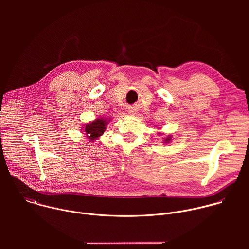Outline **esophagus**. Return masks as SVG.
<instances>
[{"label":"esophagus","instance_id":"1","mask_svg":"<svg viewBox=\"0 0 249 249\" xmlns=\"http://www.w3.org/2000/svg\"><path fill=\"white\" fill-rule=\"evenodd\" d=\"M129 112H130V113H134V111H132V110H130Z\"/></svg>","mask_w":249,"mask_h":249}]
</instances>
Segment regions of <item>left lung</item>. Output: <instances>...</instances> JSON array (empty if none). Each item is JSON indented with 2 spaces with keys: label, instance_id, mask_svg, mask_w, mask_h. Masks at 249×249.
I'll return each instance as SVG.
<instances>
[{
  "label": "left lung",
  "instance_id": "obj_1",
  "mask_svg": "<svg viewBox=\"0 0 249 249\" xmlns=\"http://www.w3.org/2000/svg\"><path fill=\"white\" fill-rule=\"evenodd\" d=\"M169 141H170V137H167V138L165 139V142L167 143V142H169Z\"/></svg>",
  "mask_w": 249,
  "mask_h": 249
}]
</instances>
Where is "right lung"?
Masks as SVG:
<instances>
[{"label": "right lung", "instance_id": "right-lung-1", "mask_svg": "<svg viewBox=\"0 0 249 249\" xmlns=\"http://www.w3.org/2000/svg\"><path fill=\"white\" fill-rule=\"evenodd\" d=\"M107 121L100 118V119H96L94 120L93 122L91 123H89L86 125L85 127V132H86V135L90 139V140H94L96 139L97 137L101 136L103 134V132L105 131V126H106V123ZM90 136H89L88 135Z\"/></svg>", "mask_w": 249, "mask_h": 249}]
</instances>
